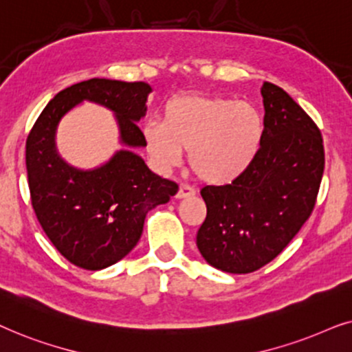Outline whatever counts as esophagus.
<instances>
[{
  "mask_svg": "<svg viewBox=\"0 0 352 352\" xmlns=\"http://www.w3.org/2000/svg\"><path fill=\"white\" fill-rule=\"evenodd\" d=\"M191 196H195V190L191 188L190 185L182 184L179 191H177V198H179V199H185V198H191Z\"/></svg>",
  "mask_w": 352,
  "mask_h": 352,
  "instance_id": "esophagus-1",
  "label": "esophagus"
}]
</instances>
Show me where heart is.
I'll list each match as a JSON object with an SVG mask.
<instances>
[{
    "label": "heart",
    "instance_id": "1",
    "mask_svg": "<svg viewBox=\"0 0 352 352\" xmlns=\"http://www.w3.org/2000/svg\"><path fill=\"white\" fill-rule=\"evenodd\" d=\"M264 132V117L251 102L182 95L167 102L162 122L144 125L143 138L161 167L177 166L190 151V167L199 180L225 185L254 162Z\"/></svg>",
    "mask_w": 352,
    "mask_h": 352
}]
</instances>
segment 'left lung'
<instances>
[{"instance_id": "1", "label": "left lung", "mask_w": 352, "mask_h": 352, "mask_svg": "<svg viewBox=\"0 0 352 352\" xmlns=\"http://www.w3.org/2000/svg\"><path fill=\"white\" fill-rule=\"evenodd\" d=\"M264 140L250 168L201 190L208 215L201 256L228 274H251L282 252L316 206L325 166L320 130L283 88L264 82Z\"/></svg>"}]
</instances>
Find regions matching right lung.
<instances>
[{
	"mask_svg": "<svg viewBox=\"0 0 352 352\" xmlns=\"http://www.w3.org/2000/svg\"><path fill=\"white\" fill-rule=\"evenodd\" d=\"M151 87L144 82L90 78L59 91L36 119L25 144L32 206L56 246L74 265L106 269L137 246L146 214L179 191L161 179L138 154L120 149L102 166L82 170L69 166L56 149L63 117L82 101L111 109L120 143L146 146L137 122L146 114Z\"/></svg>",
	"mask_w": 352,
	"mask_h": 352,
	"instance_id": "1",
	"label": "right lung"
}]
</instances>
